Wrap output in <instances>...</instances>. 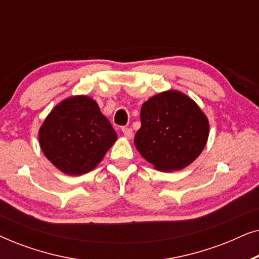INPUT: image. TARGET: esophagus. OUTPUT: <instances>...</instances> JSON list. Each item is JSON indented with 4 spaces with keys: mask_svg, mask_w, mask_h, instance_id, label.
Returning <instances> with one entry per match:
<instances>
[{
    "mask_svg": "<svg viewBox=\"0 0 259 259\" xmlns=\"http://www.w3.org/2000/svg\"><path fill=\"white\" fill-rule=\"evenodd\" d=\"M122 134L125 136V138H127V139H132L133 138V131L128 128V127H123Z\"/></svg>",
    "mask_w": 259,
    "mask_h": 259,
    "instance_id": "obj_1",
    "label": "esophagus"
}]
</instances>
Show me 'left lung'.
<instances>
[{"mask_svg": "<svg viewBox=\"0 0 259 259\" xmlns=\"http://www.w3.org/2000/svg\"><path fill=\"white\" fill-rule=\"evenodd\" d=\"M134 145L141 157L161 172L180 171L192 164L210 132L207 116L196 101L176 90L145 101Z\"/></svg>", "mask_w": 259, "mask_h": 259, "instance_id": "1", "label": "left lung"}]
</instances>
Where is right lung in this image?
<instances>
[{
	"instance_id": "add662e5",
	"label": "right lung",
	"mask_w": 259,
	"mask_h": 259,
	"mask_svg": "<svg viewBox=\"0 0 259 259\" xmlns=\"http://www.w3.org/2000/svg\"><path fill=\"white\" fill-rule=\"evenodd\" d=\"M118 139L98 102L88 95L60 101L38 130L45 157L68 176L91 172Z\"/></svg>"
}]
</instances>
